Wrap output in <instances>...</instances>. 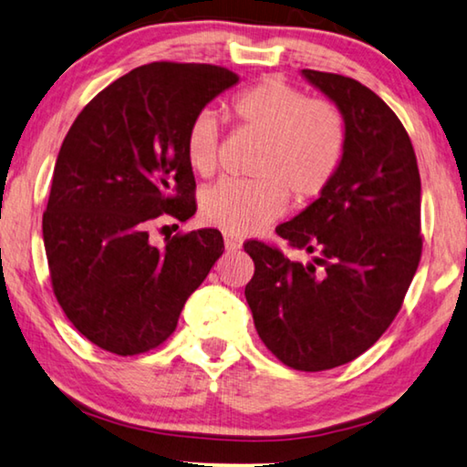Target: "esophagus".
Masks as SVG:
<instances>
[{"label":"esophagus","instance_id":"esophagus-1","mask_svg":"<svg viewBox=\"0 0 467 467\" xmlns=\"http://www.w3.org/2000/svg\"><path fill=\"white\" fill-rule=\"evenodd\" d=\"M225 248H227L229 252L240 250V248H242V240L235 238V235H232V234H225Z\"/></svg>","mask_w":467,"mask_h":467}]
</instances>
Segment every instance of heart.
Masks as SVG:
<instances>
[{"mask_svg": "<svg viewBox=\"0 0 467 467\" xmlns=\"http://www.w3.org/2000/svg\"><path fill=\"white\" fill-rule=\"evenodd\" d=\"M229 111L238 128L263 139V147L250 167L254 180H221L204 190V223L232 235L252 234L285 211L287 196L297 206L310 204L337 178L348 150V121L333 101L269 76L238 90ZM183 152L201 178L217 171L221 126L215 113L202 109L190 119Z\"/></svg>", "mask_w": 467, "mask_h": 467, "instance_id": "1", "label": "heart"}]
</instances>
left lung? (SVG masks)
Here are the masks:
<instances>
[{
  "label": "left lung",
  "mask_w": 467,
  "mask_h": 467,
  "mask_svg": "<svg viewBox=\"0 0 467 467\" xmlns=\"http://www.w3.org/2000/svg\"><path fill=\"white\" fill-rule=\"evenodd\" d=\"M302 74L346 116V159L323 196L275 229L315 261L248 240L254 275L244 294L271 354L320 372L362 356L401 310L422 256L420 171L406 128L377 93L341 74Z\"/></svg>",
  "instance_id": "obj_1"
}]
</instances>
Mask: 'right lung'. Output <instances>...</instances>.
Segmentation results:
<instances>
[{
  "instance_id": "add662e5",
  "label": "right lung",
  "mask_w": 467,
  "mask_h": 467,
  "mask_svg": "<svg viewBox=\"0 0 467 467\" xmlns=\"http://www.w3.org/2000/svg\"><path fill=\"white\" fill-rule=\"evenodd\" d=\"M238 80L221 66L152 61L103 88L67 130L43 240L61 310L97 348L139 356L161 346L223 254L219 229L180 232L163 248L149 229L196 213L183 136Z\"/></svg>"
}]
</instances>
